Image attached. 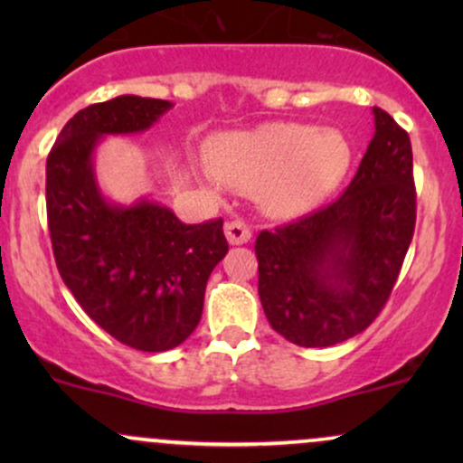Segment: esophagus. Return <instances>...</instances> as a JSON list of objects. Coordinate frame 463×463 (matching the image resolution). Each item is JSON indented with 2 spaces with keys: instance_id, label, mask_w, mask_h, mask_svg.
Masks as SVG:
<instances>
[{
  "instance_id": "esophagus-1",
  "label": "esophagus",
  "mask_w": 463,
  "mask_h": 463,
  "mask_svg": "<svg viewBox=\"0 0 463 463\" xmlns=\"http://www.w3.org/2000/svg\"><path fill=\"white\" fill-rule=\"evenodd\" d=\"M224 232H226L228 243H232V246H241V243H248L250 237H252V232H250V228L243 220L228 222Z\"/></svg>"
}]
</instances>
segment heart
<instances>
[{"label": "heart", "mask_w": 463, "mask_h": 463, "mask_svg": "<svg viewBox=\"0 0 463 463\" xmlns=\"http://www.w3.org/2000/svg\"><path fill=\"white\" fill-rule=\"evenodd\" d=\"M211 172L228 187L252 191L265 213L298 215L320 204L346 176L353 150L335 128L263 124L209 143Z\"/></svg>", "instance_id": "1"}]
</instances>
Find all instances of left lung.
Masks as SVG:
<instances>
[{
    "mask_svg": "<svg viewBox=\"0 0 463 463\" xmlns=\"http://www.w3.org/2000/svg\"><path fill=\"white\" fill-rule=\"evenodd\" d=\"M350 184L331 204L261 231L259 298L287 342L324 348L376 320L394 289L416 228L409 135L383 109Z\"/></svg>",
    "mask_w": 463,
    "mask_h": 463,
    "instance_id": "8db88e82",
    "label": "left lung"
}]
</instances>
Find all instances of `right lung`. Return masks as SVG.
Listing matches in <instances>:
<instances>
[{
    "instance_id": "obj_1",
    "label": "right lung",
    "mask_w": 463,
    "mask_h": 463,
    "mask_svg": "<svg viewBox=\"0 0 463 463\" xmlns=\"http://www.w3.org/2000/svg\"><path fill=\"white\" fill-rule=\"evenodd\" d=\"M167 99L119 95L78 110L45 165L47 226L62 280L117 342L163 353L198 326L211 272L228 252L224 222L183 224L167 206H117L99 194L95 146L106 135L147 130Z\"/></svg>"
}]
</instances>
